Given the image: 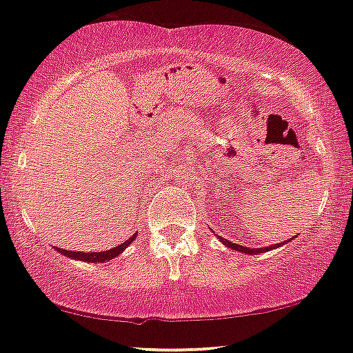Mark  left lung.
<instances>
[{
    "label": "left lung",
    "mask_w": 353,
    "mask_h": 353,
    "mask_svg": "<svg viewBox=\"0 0 353 353\" xmlns=\"http://www.w3.org/2000/svg\"><path fill=\"white\" fill-rule=\"evenodd\" d=\"M219 239L221 242L224 243L225 247H229V249H232V250H237V252H242V254H247V255H255V254H265V252H268V250H275V249H278V247H281V245H285L286 242H290V241H293L294 237H291V239H288V241L286 242H281V243H276V245H270V247H263V249H249V247H243V245H239V243H236V242H229V241H225V239H223V237H217Z\"/></svg>",
    "instance_id": "left-lung-1"
}]
</instances>
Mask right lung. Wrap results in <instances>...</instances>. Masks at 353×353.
Returning a JSON list of instances; mask_svg holds the SVG:
<instances>
[{
	"label": "right lung",
	"mask_w": 353,
	"mask_h": 353,
	"mask_svg": "<svg viewBox=\"0 0 353 353\" xmlns=\"http://www.w3.org/2000/svg\"><path fill=\"white\" fill-rule=\"evenodd\" d=\"M136 237H137V232L132 234V236H130L125 242L119 243L117 247H112V249L104 250V252L65 250V249H60V247H55V250L59 252V254L68 256V259H72V260H81V262H86V263H104V262H108V260L116 259L117 255L123 254V252L128 249L130 243H132V241H136Z\"/></svg>",
	"instance_id": "right-lung-1"
}]
</instances>
